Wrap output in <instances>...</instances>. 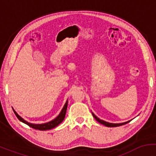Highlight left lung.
Here are the masks:
<instances>
[{
  "instance_id": "left-lung-1",
  "label": "left lung",
  "mask_w": 156,
  "mask_h": 156,
  "mask_svg": "<svg viewBox=\"0 0 156 156\" xmlns=\"http://www.w3.org/2000/svg\"><path fill=\"white\" fill-rule=\"evenodd\" d=\"M92 115H93V117H94V119H95L98 122L101 123L102 125H104L105 126H107V127H117V126H120V125H125V124H126V123L129 122H130V121H128V122H126L119 123V124H114V123H109V122H105V121H103V120H101V119H100L99 118L97 117L96 116L94 115V114H93V113H92Z\"/></svg>"
}]
</instances>
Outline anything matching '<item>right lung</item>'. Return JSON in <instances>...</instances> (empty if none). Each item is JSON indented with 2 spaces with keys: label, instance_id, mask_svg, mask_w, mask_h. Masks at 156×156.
Segmentation results:
<instances>
[{
  "label": "right lung",
  "instance_id": "add662e5",
  "mask_svg": "<svg viewBox=\"0 0 156 156\" xmlns=\"http://www.w3.org/2000/svg\"><path fill=\"white\" fill-rule=\"evenodd\" d=\"M67 101L66 102L65 105H64V108H62V112H61L59 115L55 118V119H54L53 120H52L51 122H49L44 123V124H40V125L31 124V123L28 122L24 120L22 117H20L18 114H17V113L16 112L14 109H13V111H14V112H15L16 117L18 118V119L20 121L23 122H24L25 124L28 125V126L31 127V128H34V129H37V130H47L53 129V128H54L55 127L58 126V125L64 120V117H65L66 112H67Z\"/></svg>",
  "mask_w": 156,
  "mask_h": 156
}]
</instances>
